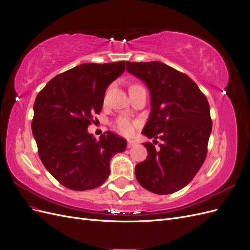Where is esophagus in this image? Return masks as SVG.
<instances>
[{"label": "esophagus", "instance_id": "34e87169", "mask_svg": "<svg viewBox=\"0 0 250 250\" xmlns=\"http://www.w3.org/2000/svg\"><path fill=\"white\" fill-rule=\"evenodd\" d=\"M134 145H135V141L134 140H128V142H127V147L128 148H130V147H132Z\"/></svg>", "mask_w": 250, "mask_h": 250}]
</instances>
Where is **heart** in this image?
<instances>
[{"mask_svg": "<svg viewBox=\"0 0 250 250\" xmlns=\"http://www.w3.org/2000/svg\"><path fill=\"white\" fill-rule=\"evenodd\" d=\"M117 131L123 135H131L134 131L135 122L127 117H119L113 124Z\"/></svg>", "mask_w": 250, "mask_h": 250, "instance_id": "b5f03b06", "label": "heart"}]
</instances>
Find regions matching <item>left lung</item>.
<instances>
[{"instance_id": "8db88e82", "label": "left lung", "mask_w": 250, "mask_h": 250, "mask_svg": "<svg viewBox=\"0 0 250 250\" xmlns=\"http://www.w3.org/2000/svg\"><path fill=\"white\" fill-rule=\"evenodd\" d=\"M126 69L150 90L151 112L142 132L162 141L158 149L144 143L148 155L135 166V177L152 193L177 192L194 178L207 157L213 125L207 97L188 75L163 62H127Z\"/></svg>"}]
</instances>
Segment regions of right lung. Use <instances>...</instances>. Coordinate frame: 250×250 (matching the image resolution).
<instances>
[{
  "label": "right lung",
  "instance_id": "right-lung-1",
  "mask_svg": "<svg viewBox=\"0 0 250 250\" xmlns=\"http://www.w3.org/2000/svg\"><path fill=\"white\" fill-rule=\"evenodd\" d=\"M124 71L125 62L83 63L51 79L36 97L32 133L40 158L70 190L101 186L111 156L126 149V140L110 131L99 140L87 132L102 109L105 90Z\"/></svg>",
  "mask_w": 250,
  "mask_h": 250
}]
</instances>
